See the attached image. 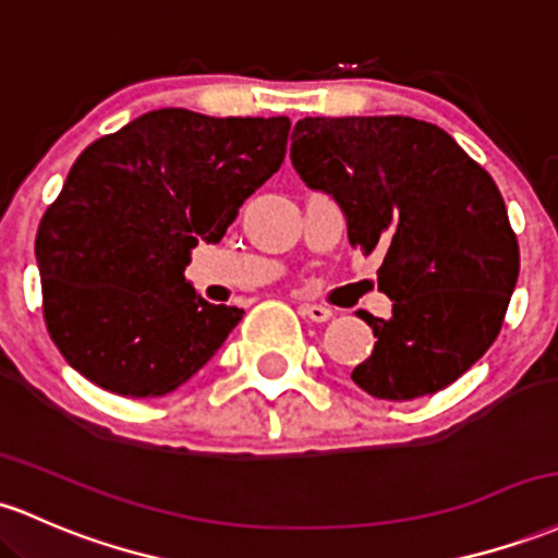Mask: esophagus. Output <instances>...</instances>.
Masks as SVG:
<instances>
[{
	"instance_id": "obj_1",
	"label": "esophagus",
	"mask_w": 558,
	"mask_h": 558,
	"mask_svg": "<svg viewBox=\"0 0 558 558\" xmlns=\"http://www.w3.org/2000/svg\"><path fill=\"white\" fill-rule=\"evenodd\" d=\"M299 312H302L304 317H310L312 323H326V320H330V317H333V310L323 307V304H302Z\"/></svg>"
}]
</instances>
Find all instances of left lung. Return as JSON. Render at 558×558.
I'll use <instances>...</instances> for the list:
<instances>
[{
  "mask_svg": "<svg viewBox=\"0 0 558 558\" xmlns=\"http://www.w3.org/2000/svg\"><path fill=\"white\" fill-rule=\"evenodd\" d=\"M291 163L341 206L352 246L384 256L391 315L357 317L376 344L352 381L378 400H415L463 376L504 326L519 243L504 195L437 124L410 116L302 119Z\"/></svg>",
  "mask_w": 558,
  "mask_h": 558,
  "instance_id": "obj_1",
  "label": "left lung"
}]
</instances>
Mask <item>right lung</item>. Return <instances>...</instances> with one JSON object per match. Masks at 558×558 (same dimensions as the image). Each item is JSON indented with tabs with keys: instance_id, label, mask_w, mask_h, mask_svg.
I'll return each mask as SVG.
<instances>
[{
	"instance_id": "right-lung-1",
	"label": "right lung",
	"mask_w": 558,
	"mask_h": 558,
	"mask_svg": "<svg viewBox=\"0 0 558 558\" xmlns=\"http://www.w3.org/2000/svg\"><path fill=\"white\" fill-rule=\"evenodd\" d=\"M291 121L143 113L95 140L36 232L45 320L71 368L121 397H161L195 376L241 323L185 267L219 243L286 158Z\"/></svg>"
}]
</instances>
